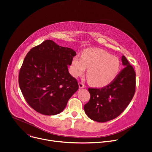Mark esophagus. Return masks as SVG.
<instances>
[{"label": "esophagus", "instance_id": "esophagus-1", "mask_svg": "<svg viewBox=\"0 0 152 152\" xmlns=\"http://www.w3.org/2000/svg\"><path fill=\"white\" fill-rule=\"evenodd\" d=\"M79 88H84V87H85V86H84V83H82V82H79Z\"/></svg>", "mask_w": 152, "mask_h": 152}]
</instances>
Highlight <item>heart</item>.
<instances>
[{"mask_svg": "<svg viewBox=\"0 0 152 152\" xmlns=\"http://www.w3.org/2000/svg\"><path fill=\"white\" fill-rule=\"evenodd\" d=\"M88 68L87 76L90 83L104 87L112 83L120 72L121 64L118 57L101 49H87L82 56H75L71 65V73L77 77Z\"/></svg>", "mask_w": 152, "mask_h": 152, "instance_id": "1", "label": "heart"}]
</instances>
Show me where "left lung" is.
I'll return each mask as SVG.
<instances>
[{"mask_svg": "<svg viewBox=\"0 0 152 152\" xmlns=\"http://www.w3.org/2000/svg\"><path fill=\"white\" fill-rule=\"evenodd\" d=\"M125 66L114 81L102 88H88V102L84 106L87 116L98 122L117 117L133 99L136 90V73L126 58L122 57Z\"/></svg>", "mask_w": 152, "mask_h": 152, "instance_id": "obj_1", "label": "left lung"}]
</instances>
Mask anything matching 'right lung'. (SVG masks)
<instances>
[{
    "mask_svg": "<svg viewBox=\"0 0 152 152\" xmlns=\"http://www.w3.org/2000/svg\"><path fill=\"white\" fill-rule=\"evenodd\" d=\"M76 55L73 49L50 39L27 54L19 70V85L26 102L37 113L59 114L78 90L77 80L68 69Z\"/></svg>",
    "mask_w": 152,
    "mask_h": 152,
    "instance_id": "right-lung-1",
    "label": "right lung"
}]
</instances>
